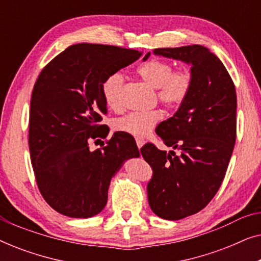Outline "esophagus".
Wrapping results in <instances>:
<instances>
[{
    "label": "esophagus",
    "mask_w": 261,
    "mask_h": 261,
    "mask_svg": "<svg viewBox=\"0 0 261 261\" xmlns=\"http://www.w3.org/2000/svg\"><path fill=\"white\" fill-rule=\"evenodd\" d=\"M135 141H137V145H138V147L139 148H141L142 147V146H144V144H145V141L144 140H142V139H137V140H135Z\"/></svg>",
    "instance_id": "obj_1"
}]
</instances>
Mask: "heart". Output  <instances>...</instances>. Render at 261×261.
<instances>
[{
    "label": "heart",
    "mask_w": 261,
    "mask_h": 261,
    "mask_svg": "<svg viewBox=\"0 0 261 261\" xmlns=\"http://www.w3.org/2000/svg\"><path fill=\"white\" fill-rule=\"evenodd\" d=\"M137 72L146 84L156 89L159 101L170 108L180 106L188 98L194 83L191 71L187 69L173 71V66L170 63L160 59H151L142 63L137 69ZM123 84L124 76L120 71L108 74L103 81L102 96L109 108H117L120 106ZM160 119L162 114L159 112L132 113L117 119L115 128L133 137L144 138L151 133Z\"/></svg>",
    "instance_id": "heart-1"
}]
</instances>
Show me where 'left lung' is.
Returning <instances> with one entry per match:
<instances>
[{
	"mask_svg": "<svg viewBox=\"0 0 261 261\" xmlns=\"http://www.w3.org/2000/svg\"><path fill=\"white\" fill-rule=\"evenodd\" d=\"M153 53L189 64L194 77L188 98L155 129L167 147L179 153L160 151L153 144L141 148L153 170L149 206L156 216L176 221L201 212L222 184L237 139V91L222 62L204 46Z\"/></svg>",
	"mask_w": 261,
	"mask_h": 261,
	"instance_id": "1",
	"label": "left lung"
}]
</instances>
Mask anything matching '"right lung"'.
Listing matches in <instances>:
<instances>
[{"mask_svg": "<svg viewBox=\"0 0 261 261\" xmlns=\"http://www.w3.org/2000/svg\"><path fill=\"white\" fill-rule=\"evenodd\" d=\"M142 55L110 45L76 44L39 74L31 98L30 153L42 197L56 212L76 219L101 213L110 180L123 163L140 155L129 135L116 132L102 148L89 141L108 135L102 83Z\"/></svg>", "mask_w": 261, "mask_h": 261, "instance_id": "right-lung-1", "label": "right lung"}]
</instances>
